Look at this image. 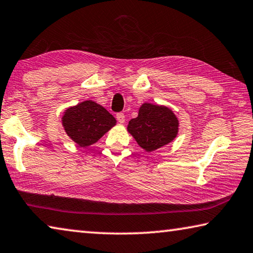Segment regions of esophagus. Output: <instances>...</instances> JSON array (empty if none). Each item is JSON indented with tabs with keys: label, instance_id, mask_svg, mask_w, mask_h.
Returning <instances> with one entry per match:
<instances>
[{
	"label": "esophagus",
	"instance_id": "esophagus-1",
	"mask_svg": "<svg viewBox=\"0 0 253 253\" xmlns=\"http://www.w3.org/2000/svg\"><path fill=\"white\" fill-rule=\"evenodd\" d=\"M116 118H117L119 124L125 123V115L122 114V112H120V114H117V116H116Z\"/></svg>",
	"mask_w": 253,
	"mask_h": 253
}]
</instances>
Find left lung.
<instances>
[{
	"instance_id": "1",
	"label": "left lung",
	"mask_w": 253,
	"mask_h": 253,
	"mask_svg": "<svg viewBox=\"0 0 253 253\" xmlns=\"http://www.w3.org/2000/svg\"><path fill=\"white\" fill-rule=\"evenodd\" d=\"M127 131L144 151L151 153L177 137L179 119L169 107L144 102L137 117L128 123Z\"/></svg>"
}]
</instances>
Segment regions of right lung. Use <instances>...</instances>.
Instances as JSON below:
<instances>
[{
  "label": "right lung",
  "mask_w": 253,
  "mask_h": 253,
  "mask_svg": "<svg viewBox=\"0 0 253 253\" xmlns=\"http://www.w3.org/2000/svg\"><path fill=\"white\" fill-rule=\"evenodd\" d=\"M116 124L114 116L93 100L66 108L62 116L64 130L80 147L93 145Z\"/></svg>",
  "instance_id": "obj_1"
}]
</instances>
